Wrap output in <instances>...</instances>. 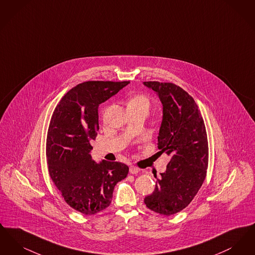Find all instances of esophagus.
<instances>
[{
    "label": "esophagus",
    "mask_w": 255,
    "mask_h": 255,
    "mask_svg": "<svg viewBox=\"0 0 255 255\" xmlns=\"http://www.w3.org/2000/svg\"><path fill=\"white\" fill-rule=\"evenodd\" d=\"M129 171H130V173H131V174H136V173H138V172L140 171V169H139L138 167L134 166V165H131Z\"/></svg>",
    "instance_id": "1"
}]
</instances>
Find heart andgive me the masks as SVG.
<instances>
[{"instance_id": "obj_1", "label": "heart", "mask_w": 255, "mask_h": 255, "mask_svg": "<svg viewBox=\"0 0 255 255\" xmlns=\"http://www.w3.org/2000/svg\"><path fill=\"white\" fill-rule=\"evenodd\" d=\"M128 105H136V106H141L148 110L150 108L151 101L149 97H146L144 95H135L133 96L128 102Z\"/></svg>"}]
</instances>
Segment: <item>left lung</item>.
Returning a JSON list of instances; mask_svg holds the SVG:
<instances>
[{
  "label": "left lung",
  "mask_w": 255,
  "mask_h": 255,
  "mask_svg": "<svg viewBox=\"0 0 255 255\" xmlns=\"http://www.w3.org/2000/svg\"><path fill=\"white\" fill-rule=\"evenodd\" d=\"M143 84L157 93L162 104L158 148L171 158L166 171L157 179L154 192L145 197L144 204L157 213L170 216L191 203L206 179V126L193 97L181 87L158 81Z\"/></svg>",
  "instance_id": "8db88e82"
}]
</instances>
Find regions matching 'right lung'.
Masks as SVG:
<instances>
[{"label":"right lung","instance_id":"1","mask_svg":"<svg viewBox=\"0 0 255 255\" xmlns=\"http://www.w3.org/2000/svg\"><path fill=\"white\" fill-rule=\"evenodd\" d=\"M129 81H87L70 90L54 110L47 136V161L52 182L73 209L93 215L110 206L116 184L129 167L118 161L99 163L90 155L98 126V106Z\"/></svg>","mask_w":255,"mask_h":255}]
</instances>
